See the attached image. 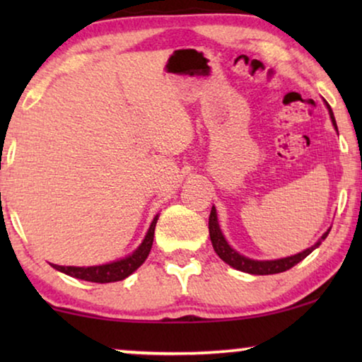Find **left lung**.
<instances>
[{
  "label": "left lung",
  "instance_id": "obj_1",
  "mask_svg": "<svg viewBox=\"0 0 362 362\" xmlns=\"http://www.w3.org/2000/svg\"><path fill=\"white\" fill-rule=\"evenodd\" d=\"M326 105H328V103H326ZM328 110H329L331 122H333V125L336 128V120H334L333 110H331L329 105H328ZM336 130H338V128H336ZM328 232H325L323 237H321V240H325L326 237H328ZM209 235H211V242H212V247H214L216 254L219 255L221 259L226 262V264H229L230 267H234V269L240 270V272H245V274H252V275H274V274H281V272L290 270L291 267H295L296 264H298V262L303 260L305 257H308L311 252H313L316 247L321 244V240L316 242V244L311 245L310 249L300 252V254H296V255L286 257V259H279V260H252V259H247V257L237 254V252L232 249L229 244H227V240L224 239V235H222V232L219 229V224H217L216 207H212V209H211Z\"/></svg>",
  "mask_w": 362,
  "mask_h": 362
}]
</instances>
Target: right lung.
<instances>
[{"label":"right lung","instance_id":"right-lung-1","mask_svg":"<svg viewBox=\"0 0 362 362\" xmlns=\"http://www.w3.org/2000/svg\"><path fill=\"white\" fill-rule=\"evenodd\" d=\"M158 216L153 219L150 229L145 240L141 242V245L133 252L132 255L125 257V259L112 262L107 265H97V267H62V265H54L52 267L62 274L71 275L74 279H81L86 281H93V284H112V281H120L127 279L128 275H132L143 262L146 260L148 254H150L151 245H153V237H155V227H156Z\"/></svg>","mask_w":362,"mask_h":362}]
</instances>
